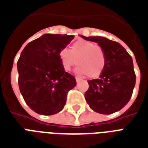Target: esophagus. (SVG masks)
<instances>
[{
	"label": "esophagus",
	"mask_w": 148,
	"mask_h": 148,
	"mask_svg": "<svg viewBox=\"0 0 148 148\" xmlns=\"http://www.w3.org/2000/svg\"><path fill=\"white\" fill-rule=\"evenodd\" d=\"M75 79H76L77 82H79V81H81V77H75Z\"/></svg>",
	"instance_id": "esophagus-1"
}]
</instances>
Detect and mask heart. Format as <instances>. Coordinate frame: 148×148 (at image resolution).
<instances>
[{
  "instance_id": "heart-1",
  "label": "heart",
  "mask_w": 148,
  "mask_h": 148,
  "mask_svg": "<svg viewBox=\"0 0 148 148\" xmlns=\"http://www.w3.org/2000/svg\"><path fill=\"white\" fill-rule=\"evenodd\" d=\"M59 58L64 69L69 71L78 64L76 71L80 74H87L90 78L100 76L105 67L103 48L89 40H77L71 50L63 48L59 52Z\"/></svg>"
}]
</instances>
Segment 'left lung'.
<instances>
[{
    "label": "left lung",
    "instance_id": "8db88e82",
    "mask_svg": "<svg viewBox=\"0 0 148 148\" xmlns=\"http://www.w3.org/2000/svg\"><path fill=\"white\" fill-rule=\"evenodd\" d=\"M97 43L105 53L104 69L97 79L88 81L84 94L90 108L99 114H111L124 108L130 101L136 82L131 56L119 43L103 37H84Z\"/></svg>",
    "mask_w": 148,
    "mask_h": 148
}]
</instances>
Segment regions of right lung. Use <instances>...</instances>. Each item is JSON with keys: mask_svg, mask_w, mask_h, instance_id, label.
Instances as JSON below:
<instances>
[{"mask_svg": "<svg viewBox=\"0 0 148 148\" xmlns=\"http://www.w3.org/2000/svg\"><path fill=\"white\" fill-rule=\"evenodd\" d=\"M74 35L46 34L28 43L17 61L18 85L26 103L39 114L52 115L64 107L67 93L76 86L63 68L59 52Z\"/></svg>", "mask_w": 148, "mask_h": 148, "instance_id": "add662e5", "label": "right lung"}]
</instances>
